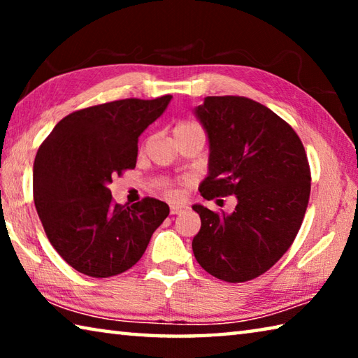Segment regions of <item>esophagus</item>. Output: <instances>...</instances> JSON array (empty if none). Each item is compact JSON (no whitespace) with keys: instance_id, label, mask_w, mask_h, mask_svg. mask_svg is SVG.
Segmentation results:
<instances>
[{"instance_id":"34e87169","label":"esophagus","mask_w":358,"mask_h":358,"mask_svg":"<svg viewBox=\"0 0 358 358\" xmlns=\"http://www.w3.org/2000/svg\"><path fill=\"white\" fill-rule=\"evenodd\" d=\"M186 207L185 205H171V215H178L183 211Z\"/></svg>"}]
</instances>
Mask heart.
<instances>
[{
  "label": "heart",
  "instance_id": "obj_1",
  "mask_svg": "<svg viewBox=\"0 0 358 358\" xmlns=\"http://www.w3.org/2000/svg\"><path fill=\"white\" fill-rule=\"evenodd\" d=\"M173 136H175V141H178V138H183V137H187V136H202V137H205V132H203L202 126L196 123V121L181 120V121H178V123H175V126H173ZM157 186H159L169 197H178L180 191H178L177 185H175L172 180H169V178L157 180Z\"/></svg>",
  "mask_w": 358,
  "mask_h": 358
}]
</instances>
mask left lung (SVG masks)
Listing matches in <instances>:
<instances>
[{
    "instance_id": "left-lung-1",
    "label": "left lung",
    "mask_w": 358,
    "mask_h": 358,
    "mask_svg": "<svg viewBox=\"0 0 358 358\" xmlns=\"http://www.w3.org/2000/svg\"><path fill=\"white\" fill-rule=\"evenodd\" d=\"M196 115L211 150L201 196H237L238 203L232 215L194 205L202 222L194 256L217 280H254L284 256L301 227L311 192L305 147L292 126L245 96H207Z\"/></svg>"
}]
</instances>
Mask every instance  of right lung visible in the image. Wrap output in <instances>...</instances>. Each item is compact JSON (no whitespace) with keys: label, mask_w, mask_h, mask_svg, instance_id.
<instances>
[{"label":"right lung","mask_w":358,"mask_h":358,"mask_svg":"<svg viewBox=\"0 0 358 358\" xmlns=\"http://www.w3.org/2000/svg\"><path fill=\"white\" fill-rule=\"evenodd\" d=\"M172 96L120 99L64 117L41 143L33 197L42 227L72 268L92 278L123 273L143 256L169 205L143 197L113 202L108 183L137 162L138 136L159 118Z\"/></svg>","instance_id":"right-lung-1"}]
</instances>
